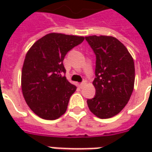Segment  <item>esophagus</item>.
<instances>
[{"label": "esophagus", "mask_w": 152, "mask_h": 152, "mask_svg": "<svg viewBox=\"0 0 152 152\" xmlns=\"http://www.w3.org/2000/svg\"><path fill=\"white\" fill-rule=\"evenodd\" d=\"M86 84V80H84L83 82H81V83H80V84L79 86H80V87H83V86H85Z\"/></svg>", "instance_id": "esophagus-1"}]
</instances>
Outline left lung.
I'll return each instance as SVG.
<instances>
[{
	"label": "left lung",
	"mask_w": 152,
	"mask_h": 152,
	"mask_svg": "<svg viewBox=\"0 0 152 152\" xmlns=\"http://www.w3.org/2000/svg\"><path fill=\"white\" fill-rule=\"evenodd\" d=\"M86 40L96 55L95 96L88 99L90 112L107 119L122 111L133 93L134 62L127 48L115 37L89 36Z\"/></svg>",
	"instance_id": "1"
}]
</instances>
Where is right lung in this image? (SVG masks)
<instances>
[{"label":"right lung","mask_w":152,"mask_h":152,"mask_svg":"<svg viewBox=\"0 0 152 152\" xmlns=\"http://www.w3.org/2000/svg\"><path fill=\"white\" fill-rule=\"evenodd\" d=\"M84 40V37L53 32L37 40L28 51L22 69V91L39 117L53 121L66 112L76 86L63 76V62L67 52Z\"/></svg>","instance_id":"1"}]
</instances>
